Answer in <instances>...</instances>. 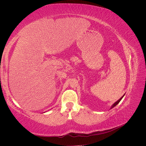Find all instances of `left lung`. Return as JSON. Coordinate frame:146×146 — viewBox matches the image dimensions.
Masks as SVG:
<instances>
[{"label":"left lung","instance_id":"8db88e82","mask_svg":"<svg viewBox=\"0 0 146 146\" xmlns=\"http://www.w3.org/2000/svg\"><path fill=\"white\" fill-rule=\"evenodd\" d=\"M124 95H125V94H124ZM124 95H123V96H122V97H121V98H120V99H119V100H118L117 101H116V102H115V103H114V104H113V105H112V106H111V108H110V109H111V108H114V107H115V106H116V105H117V104H119V102H120V101H121V100H122V99L123 98V96H124Z\"/></svg>","mask_w":146,"mask_h":146}]
</instances>
